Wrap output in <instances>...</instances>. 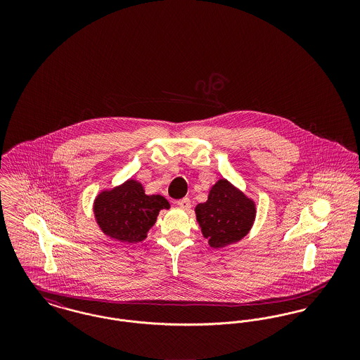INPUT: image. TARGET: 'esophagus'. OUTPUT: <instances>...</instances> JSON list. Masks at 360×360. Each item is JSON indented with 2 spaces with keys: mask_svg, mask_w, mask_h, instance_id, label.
Masks as SVG:
<instances>
[{
  "mask_svg": "<svg viewBox=\"0 0 360 360\" xmlns=\"http://www.w3.org/2000/svg\"><path fill=\"white\" fill-rule=\"evenodd\" d=\"M176 205L179 206V207H182V209H188V207H190V200H188V197H185V198H182V200H178V201H176Z\"/></svg>",
  "mask_w": 360,
  "mask_h": 360,
  "instance_id": "obj_1",
  "label": "esophagus"
}]
</instances>
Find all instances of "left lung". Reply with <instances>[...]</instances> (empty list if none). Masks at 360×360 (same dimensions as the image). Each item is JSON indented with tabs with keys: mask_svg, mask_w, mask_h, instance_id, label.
Listing matches in <instances>:
<instances>
[{
	"mask_svg": "<svg viewBox=\"0 0 360 360\" xmlns=\"http://www.w3.org/2000/svg\"><path fill=\"white\" fill-rule=\"evenodd\" d=\"M255 204L226 179L210 188L207 201L195 206L197 221L207 243L221 248L243 239L255 220Z\"/></svg>",
	"mask_w": 360,
	"mask_h": 360,
	"instance_id": "1",
	"label": "left lung"
}]
</instances>
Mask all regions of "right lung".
<instances>
[{"label": "right lung", "instance_id": "obj_1", "mask_svg": "<svg viewBox=\"0 0 360 360\" xmlns=\"http://www.w3.org/2000/svg\"><path fill=\"white\" fill-rule=\"evenodd\" d=\"M169 207L165 197L147 195L141 184L129 179L97 195L94 216L105 235L122 243H139L147 238L159 212Z\"/></svg>", "mask_w": 360, "mask_h": 360}]
</instances>
